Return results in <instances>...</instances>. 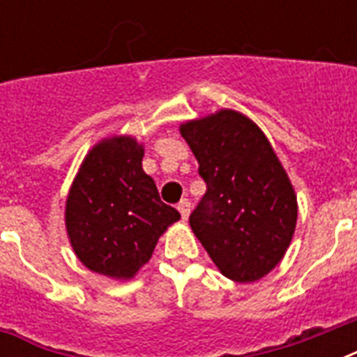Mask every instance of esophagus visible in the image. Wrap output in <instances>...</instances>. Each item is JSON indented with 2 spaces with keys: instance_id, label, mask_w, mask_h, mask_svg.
Segmentation results:
<instances>
[{
  "instance_id": "34e87169",
  "label": "esophagus",
  "mask_w": 357,
  "mask_h": 357,
  "mask_svg": "<svg viewBox=\"0 0 357 357\" xmlns=\"http://www.w3.org/2000/svg\"><path fill=\"white\" fill-rule=\"evenodd\" d=\"M178 211L181 213V218H183V220H187V218H189V215H190V202L187 200V198H183V200L179 202V204H178Z\"/></svg>"
}]
</instances>
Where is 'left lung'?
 <instances>
[{"label":"left lung","instance_id":"1","mask_svg":"<svg viewBox=\"0 0 357 357\" xmlns=\"http://www.w3.org/2000/svg\"><path fill=\"white\" fill-rule=\"evenodd\" d=\"M179 131L207 187L190 228L224 276L259 280L282 261L296 226V196L282 162L263 131L229 109Z\"/></svg>","mask_w":357,"mask_h":357}]
</instances>
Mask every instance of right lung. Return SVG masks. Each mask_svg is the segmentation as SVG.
I'll list each match as a JSON object with an SVG mask.
<instances>
[{
	"mask_svg": "<svg viewBox=\"0 0 357 357\" xmlns=\"http://www.w3.org/2000/svg\"><path fill=\"white\" fill-rule=\"evenodd\" d=\"M144 148L131 137L102 140L81 165L66 200V229L86 268L128 280L148 263L157 238L179 220L142 170Z\"/></svg>",
	"mask_w": 357,
	"mask_h": 357,
	"instance_id": "obj_1",
	"label": "right lung"
}]
</instances>
